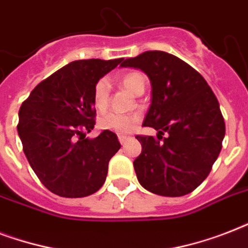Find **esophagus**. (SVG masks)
<instances>
[{
  "label": "esophagus",
  "mask_w": 248,
  "mask_h": 248,
  "mask_svg": "<svg viewBox=\"0 0 248 248\" xmlns=\"http://www.w3.org/2000/svg\"><path fill=\"white\" fill-rule=\"evenodd\" d=\"M118 140H120V143L122 144V145H124V144L126 143V141H127V140H128V138H127V136L120 135V136H118Z\"/></svg>",
  "instance_id": "obj_1"
}]
</instances>
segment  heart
I'll return each instance as SVG.
<instances>
[{"label": "heart", "mask_w": 248, "mask_h": 248, "mask_svg": "<svg viewBox=\"0 0 248 248\" xmlns=\"http://www.w3.org/2000/svg\"><path fill=\"white\" fill-rule=\"evenodd\" d=\"M121 85L135 96L143 95L145 91V78L139 72H130L122 76L120 79ZM109 101V83L105 78L99 79L93 87V103L97 110H105ZM139 118L136 116H124L118 113H108L100 118L99 127L101 130L116 132L118 135H126L134 130Z\"/></svg>", "instance_id": "obj_1"}]
</instances>
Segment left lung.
I'll return each instance as SVG.
<instances>
[{
    "label": "left lung",
    "mask_w": 248,
    "mask_h": 248,
    "mask_svg": "<svg viewBox=\"0 0 248 248\" xmlns=\"http://www.w3.org/2000/svg\"><path fill=\"white\" fill-rule=\"evenodd\" d=\"M121 67L140 69L152 86L143 126L158 134L136 136L141 144L134 161L138 180L158 196L193 192L211 171L225 135L215 93L196 69L169 52L145 51Z\"/></svg>",
    "instance_id": "8db88e82"
}]
</instances>
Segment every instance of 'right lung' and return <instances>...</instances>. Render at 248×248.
<instances>
[{
	"label": "right lung",
	"mask_w": 248,
	"mask_h": 248,
	"mask_svg": "<svg viewBox=\"0 0 248 248\" xmlns=\"http://www.w3.org/2000/svg\"><path fill=\"white\" fill-rule=\"evenodd\" d=\"M124 62L76 60L60 68L33 89L19 110L17 134L23 151L41 183L65 198L97 192L108 163L121 148L114 132L90 139L95 114L96 82Z\"/></svg>",
	"instance_id": "add662e5"
}]
</instances>
